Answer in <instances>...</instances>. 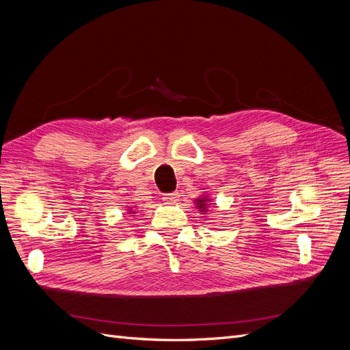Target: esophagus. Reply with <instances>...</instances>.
Here are the masks:
<instances>
[{
	"mask_svg": "<svg viewBox=\"0 0 350 350\" xmlns=\"http://www.w3.org/2000/svg\"><path fill=\"white\" fill-rule=\"evenodd\" d=\"M178 197H179L178 193H167V194H165L163 200L166 201L167 204H172V203H175V201L178 200Z\"/></svg>",
	"mask_w": 350,
	"mask_h": 350,
	"instance_id": "1",
	"label": "esophagus"
}]
</instances>
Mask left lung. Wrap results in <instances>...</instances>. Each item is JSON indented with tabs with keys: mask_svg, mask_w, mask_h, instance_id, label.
Returning a JSON list of instances; mask_svg holds the SVG:
<instances>
[{
	"mask_svg": "<svg viewBox=\"0 0 350 350\" xmlns=\"http://www.w3.org/2000/svg\"><path fill=\"white\" fill-rule=\"evenodd\" d=\"M207 200L208 198H197V201H196V203H197V207L201 210V211H207Z\"/></svg>",
	"mask_w": 350,
	"mask_h": 350,
	"instance_id": "8db88e82",
	"label": "left lung"
}]
</instances>
